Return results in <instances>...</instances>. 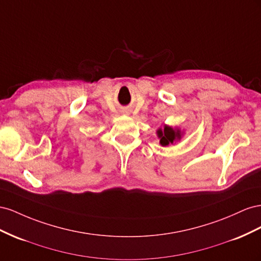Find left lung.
Returning <instances> with one entry per match:
<instances>
[{
	"mask_svg": "<svg viewBox=\"0 0 261 261\" xmlns=\"http://www.w3.org/2000/svg\"><path fill=\"white\" fill-rule=\"evenodd\" d=\"M156 133H158L162 146H168L169 144H174L176 141L180 140L182 137V132L179 129H173L172 126L168 125L164 126V130L159 129Z\"/></svg>",
	"mask_w": 261,
	"mask_h": 261,
	"instance_id": "8db88e82",
	"label": "left lung"
}]
</instances>
